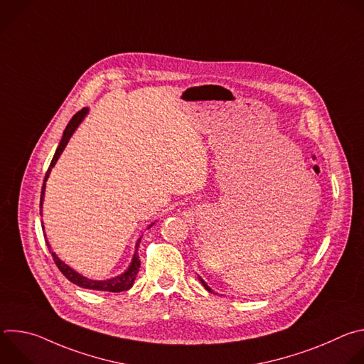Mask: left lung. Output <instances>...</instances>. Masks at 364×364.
<instances>
[{
    "mask_svg": "<svg viewBox=\"0 0 364 364\" xmlns=\"http://www.w3.org/2000/svg\"><path fill=\"white\" fill-rule=\"evenodd\" d=\"M200 281H201V284H203V287H204V288H205V289H207V291H209V292H213V291H212V289H210V288H209V287H207V284H205V282H204V281H203V279H201V278H200Z\"/></svg>",
    "mask_w": 364,
    "mask_h": 364,
    "instance_id": "1",
    "label": "left lung"
}]
</instances>
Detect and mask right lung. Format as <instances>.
I'll list each match as a JSON object with an SVG mask.
<instances>
[{
	"label": "right lung",
	"mask_w": 364,
	"mask_h": 364,
	"mask_svg": "<svg viewBox=\"0 0 364 364\" xmlns=\"http://www.w3.org/2000/svg\"><path fill=\"white\" fill-rule=\"evenodd\" d=\"M86 114H87V109H86V108H83V109H80L79 112H76V114L73 115V118L69 121V124H68V127H66V129H65V132H63V138H62V141H60V144H59V146H58V149H56V152H55V157H53V160H51L50 167H48V170H47V173H46L44 183H46V180L48 178V174H50L51 168L55 167V164H56L58 159L60 157V154L63 152V149H65L66 144L69 142V139H70L72 134L75 132V129H76V128H77V125L82 122V119L85 118V115H86ZM44 188H46V186L43 184V188H41V197H40V207H41V204H43ZM139 242H141V237H139V239H138V242H136V249H135V253H134V257H132V262H131L129 268H128L122 275L115 277V278H111V279H105V281H93V279H87V278H85L83 275L77 274V272H76V271H73L70 267H68L65 262H62L60 259L56 256V253H55V252H51V250H50V245H48V242H47V240H46V245H47V247H48V250H50L51 256H53V261H55V264L58 265V268L60 269V272H62V274H63V275H65L70 282H73V284H76V285H79V287H82V288H86V289L107 291V292H122V291H128V289L134 285L135 277H136V274H138V271H139L141 261H139V256H138V252H136V250H138V246H139Z\"/></svg>",
	"instance_id": "right-lung-1"
}]
</instances>
